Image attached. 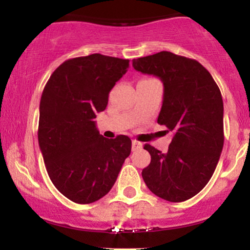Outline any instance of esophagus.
<instances>
[{
    "label": "esophagus",
    "instance_id": "esophagus-1",
    "mask_svg": "<svg viewBox=\"0 0 250 250\" xmlns=\"http://www.w3.org/2000/svg\"><path fill=\"white\" fill-rule=\"evenodd\" d=\"M131 145H133V150H136V149H139V148L142 147V143L139 142V141H136V140H133Z\"/></svg>",
    "mask_w": 250,
    "mask_h": 250
}]
</instances>
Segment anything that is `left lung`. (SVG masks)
Masks as SVG:
<instances>
[{
  "mask_svg": "<svg viewBox=\"0 0 250 250\" xmlns=\"http://www.w3.org/2000/svg\"><path fill=\"white\" fill-rule=\"evenodd\" d=\"M133 67L163 82L157 123L174 133L166 153L145 145L151 160L143 181L156 196L182 202L206 187L219 162L225 141L222 95L200 62L170 51L134 59Z\"/></svg>",
  "mask_w": 250,
  "mask_h": 250,
  "instance_id": "obj_1",
  "label": "left lung"
}]
</instances>
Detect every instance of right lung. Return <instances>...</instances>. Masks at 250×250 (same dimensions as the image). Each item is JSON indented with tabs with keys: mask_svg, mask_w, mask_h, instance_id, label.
<instances>
[{
	"mask_svg": "<svg viewBox=\"0 0 250 250\" xmlns=\"http://www.w3.org/2000/svg\"><path fill=\"white\" fill-rule=\"evenodd\" d=\"M128 67L129 60L101 54L75 57L56 68L43 89L37 131L43 161L57 190L75 203L108 194L130 154L128 136L105 139L94 121Z\"/></svg>",
	"mask_w": 250,
	"mask_h": 250,
	"instance_id": "obj_1",
	"label": "right lung"
}]
</instances>
